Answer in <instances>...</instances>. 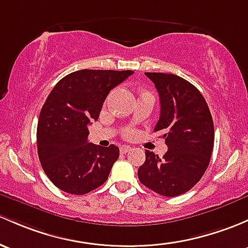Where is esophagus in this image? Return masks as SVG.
<instances>
[{
    "mask_svg": "<svg viewBox=\"0 0 248 248\" xmlns=\"http://www.w3.org/2000/svg\"><path fill=\"white\" fill-rule=\"evenodd\" d=\"M131 150H132V147H131V146H128V145H124V146H121V147H120V151H121V153H127V152H129Z\"/></svg>",
    "mask_w": 248,
    "mask_h": 248,
    "instance_id": "1",
    "label": "esophagus"
}]
</instances>
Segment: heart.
Wrapping results in <instances>:
<instances>
[{"instance_id": "heart-1", "label": "heart", "mask_w": 248, "mask_h": 248, "mask_svg": "<svg viewBox=\"0 0 248 248\" xmlns=\"http://www.w3.org/2000/svg\"><path fill=\"white\" fill-rule=\"evenodd\" d=\"M126 135H127V137H132V135H134V129H132V128L127 129Z\"/></svg>"}]
</instances>
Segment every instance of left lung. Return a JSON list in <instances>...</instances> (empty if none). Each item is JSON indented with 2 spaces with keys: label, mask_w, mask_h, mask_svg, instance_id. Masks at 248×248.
I'll use <instances>...</instances> for the list:
<instances>
[{
  "label": "left lung",
  "mask_w": 248,
  "mask_h": 248,
  "mask_svg": "<svg viewBox=\"0 0 248 248\" xmlns=\"http://www.w3.org/2000/svg\"><path fill=\"white\" fill-rule=\"evenodd\" d=\"M155 83L160 117L155 132L161 133L168 152L159 158L146 150L138 170L141 184L159 195L174 197L199 183L209 165L214 147V122L204 97L195 85L172 74L145 72Z\"/></svg>",
  "instance_id": "8db88e82"
}]
</instances>
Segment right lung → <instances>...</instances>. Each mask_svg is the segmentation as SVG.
Returning a JSON list of instances; mask_svg holds the SVG:
<instances>
[{"mask_svg": "<svg viewBox=\"0 0 248 248\" xmlns=\"http://www.w3.org/2000/svg\"><path fill=\"white\" fill-rule=\"evenodd\" d=\"M131 75V70L75 71L57 83L44 103L38 155L46 176L62 191L84 195L108 179L120 150L88 142V127L98 119L110 90Z\"/></svg>", "mask_w": 248, "mask_h": 248, "instance_id": "right-lung-1", "label": "right lung"}]
</instances>
